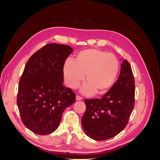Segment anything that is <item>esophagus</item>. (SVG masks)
I'll return each mask as SVG.
<instances>
[{"mask_svg": "<svg viewBox=\"0 0 160 160\" xmlns=\"http://www.w3.org/2000/svg\"><path fill=\"white\" fill-rule=\"evenodd\" d=\"M82 99H83V98H81V97H80L79 95H77L76 96V100L77 101H81Z\"/></svg>", "mask_w": 160, "mask_h": 160, "instance_id": "34e87169", "label": "esophagus"}]
</instances>
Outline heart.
I'll return each instance as SVG.
<instances>
[{
	"mask_svg": "<svg viewBox=\"0 0 160 160\" xmlns=\"http://www.w3.org/2000/svg\"><path fill=\"white\" fill-rule=\"evenodd\" d=\"M119 71V62L114 55L98 49L79 52L74 62L65 61L63 73L69 87L75 89L85 79L88 82L82 89L85 95H102L113 86Z\"/></svg>",
	"mask_w": 160,
	"mask_h": 160,
	"instance_id": "b5f03b06",
	"label": "heart"
}]
</instances>
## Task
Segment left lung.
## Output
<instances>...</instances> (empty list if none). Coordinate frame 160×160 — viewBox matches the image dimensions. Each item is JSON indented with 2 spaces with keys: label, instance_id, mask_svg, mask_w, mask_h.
Wrapping results in <instances>:
<instances>
[{
  "label": "left lung",
  "instance_id": "1",
  "mask_svg": "<svg viewBox=\"0 0 160 160\" xmlns=\"http://www.w3.org/2000/svg\"><path fill=\"white\" fill-rule=\"evenodd\" d=\"M135 81L129 62L123 59L118 81L101 99H85L81 125L86 135L96 141L115 136L126 127L134 108Z\"/></svg>",
  "mask_w": 160,
  "mask_h": 160
}]
</instances>
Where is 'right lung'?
I'll return each mask as SVG.
<instances>
[{"label":"right lung","mask_w":160,"mask_h":160,"mask_svg":"<svg viewBox=\"0 0 160 160\" xmlns=\"http://www.w3.org/2000/svg\"><path fill=\"white\" fill-rule=\"evenodd\" d=\"M73 51L66 45L51 43L30 57L19 81L17 105L24 125L38 135L59 127L65 109L76 95L63 86V66Z\"/></svg>","instance_id":"right-lung-1"}]
</instances>
